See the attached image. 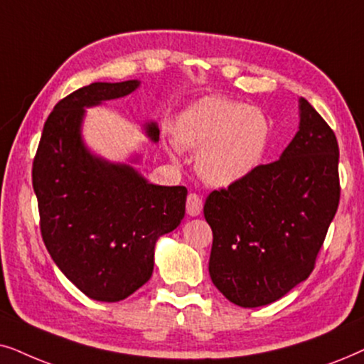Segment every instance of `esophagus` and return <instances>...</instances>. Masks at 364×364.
<instances>
[{"mask_svg": "<svg viewBox=\"0 0 364 364\" xmlns=\"http://www.w3.org/2000/svg\"><path fill=\"white\" fill-rule=\"evenodd\" d=\"M203 211V200L196 193H190L186 198V213L190 216H198Z\"/></svg>", "mask_w": 364, "mask_h": 364, "instance_id": "esophagus-1", "label": "esophagus"}]
</instances>
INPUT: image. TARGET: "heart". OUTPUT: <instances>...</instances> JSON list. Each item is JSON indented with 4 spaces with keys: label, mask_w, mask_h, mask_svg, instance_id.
Segmentation results:
<instances>
[{
    "label": "heart",
    "mask_w": 364,
    "mask_h": 364,
    "mask_svg": "<svg viewBox=\"0 0 364 364\" xmlns=\"http://www.w3.org/2000/svg\"><path fill=\"white\" fill-rule=\"evenodd\" d=\"M174 139L179 148L200 151L196 171L203 181L228 188L259 166L268 148L269 123L258 108L211 96L179 114Z\"/></svg>",
    "instance_id": "heart-1"
}]
</instances>
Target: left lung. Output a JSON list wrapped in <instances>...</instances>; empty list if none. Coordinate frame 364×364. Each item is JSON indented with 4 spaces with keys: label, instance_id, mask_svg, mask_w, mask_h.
<instances>
[{
    "label": "left lung",
    "instance_id": "left-lung-1",
    "mask_svg": "<svg viewBox=\"0 0 364 364\" xmlns=\"http://www.w3.org/2000/svg\"><path fill=\"white\" fill-rule=\"evenodd\" d=\"M336 136L306 100L279 159L210 193L213 284L243 308L264 306L311 274L340 203Z\"/></svg>",
    "mask_w": 364,
    "mask_h": 364
}]
</instances>
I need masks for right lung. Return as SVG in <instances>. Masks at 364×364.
Returning <instances> with one entry per match:
<instances>
[{"label":"right lung","mask_w":364,"mask_h":364,"mask_svg":"<svg viewBox=\"0 0 364 364\" xmlns=\"http://www.w3.org/2000/svg\"><path fill=\"white\" fill-rule=\"evenodd\" d=\"M139 86L91 83L48 116L33 161L40 230L58 268L86 296L116 303L153 274L154 245L183 218L185 186L151 185L129 164L91 154L81 139L85 108L123 98ZM146 134L159 139L156 123Z\"/></svg>","instance_id":"add662e5"}]
</instances>
